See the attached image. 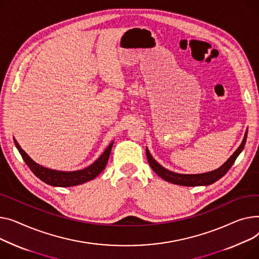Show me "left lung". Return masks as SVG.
I'll return each instance as SVG.
<instances>
[{
  "label": "left lung",
  "mask_w": 259,
  "mask_h": 259,
  "mask_svg": "<svg viewBox=\"0 0 259 259\" xmlns=\"http://www.w3.org/2000/svg\"><path fill=\"white\" fill-rule=\"evenodd\" d=\"M247 135H248V130L245 133V137L242 139L240 145L238 148L232 154V156L228 159L221 167H219L218 169L204 172V174H196V175H185V174H178L170 171L168 169H166L165 167L160 165L154 158L150 155L148 148L146 147V157L147 161L159 177H161L163 180L169 182V183L176 184V185H181V186H207L213 184L214 182L220 180L223 176L226 175V172L231 168V166L235 162L236 158L238 155L241 153L242 149L245 147L246 140H247Z\"/></svg>",
  "instance_id": "left-lung-1"
}]
</instances>
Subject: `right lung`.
Returning <instances> with one entry per match:
<instances>
[{"label":"right lung","instance_id":"right-lung-1","mask_svg":"<svg viewBox=\"0 0 259 259\" xmlns=\"http://www.w3.org/2000/svg\"><path fill=\"white\" fill-rule=\"evenodd\" d=\"M14 140V144L17 146L18 150L25 161V163L28 165V167L31 171L46 184L55 186V187H71L85 183L91 180L95 179L106 166V163L109 161L111 150L114 144V141L110 143V145L106 147V149L103 151L102 155L90 166L85 167L83 169L74 170V171H62L56 169H50L48 167L41 166L34 162L31 158H30L26 151L20 146L18 141Z\"/></svg>","mask_w":259,"mask_h":259}]
</instances>
